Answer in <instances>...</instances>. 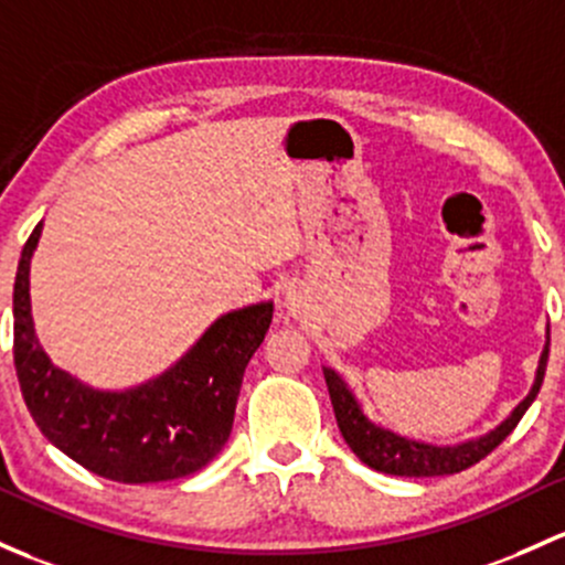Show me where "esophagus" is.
Here are the masks:
<instances>
[{"mask_svg": "<svg viewBox=\"0 0 565 565\" xmlns=\"http://www.w3.org/2000/svg\"><path fill=\"white\" fill-rule=\"evenodd\" d=\"M287 311L292 313V317H302V313H306V302H302L300 295L295 292L287 295Z\"/></svg>", "mask_w": 565, "mask_h": 565, "instance_id": "34e87169", "label": "esophagus"}]
</instances>
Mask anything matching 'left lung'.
<instances>
[{
  "mask_svg": "<svg viewBox=\"0 0 565 565\" xmlns=\"http://www.w3.org/2000/svg\"><path fill=\"white\" fill-rule=\"evenodd\" d=\"M547 358L550 338L547 347H544L542 352V360H539L536 382H533L525 401L518 403V408H514L495 430L484 433V436L479 438H471V441L452 444V447H436V444L414 441V438L397 436V433L387 430V427L371 423V419L362 414L358 397L352 395L347 382H343L332 367H324V382H328L330 401L332 408H335V419L338 427H341L343 441L349 444V449H352L367 468L392 473V477H447V473H460L466 471V468H471L473 462L482 460V457L490 455L492 449L518 427L522 414L527 412V406L536 401L539 390H542L544 371H547Z\"/></svg>",
  "mask_w": 565,
  "mask_h": 565,
  "instance_id": "1",
  "label": "left lung"
}]
</instances>
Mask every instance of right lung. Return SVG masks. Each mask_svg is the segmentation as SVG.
I'll return each instance as SVG.
<instances>
[{
	"instance_id": "1",
	"label": "right lung",
	"mask_w": 565,
	"mask_h": 565,
	"mask_svg": "<svg viewBox=\"0 0 565 565\" xmlns=\"http://www.w3.org/2000/svg\"><path fill=\"white\" fill-rule=\"evenodd\" d=\"M29 235L13 287V360L29 414L47 441L97 477L170 482L207 466L227 444L248 360L265 341L273 302L224 313L173 367L140 387L94 390L53 365L34 335Z\"/></svg>"
}]
</instances>
